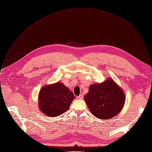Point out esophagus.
Here are the masks:
<instances>
[{
	"mask_svg": "<svg viewBox=\"0 0 152 152\" xmlns=\"http://www.w3.org/2000/svg\"><path fill=\"white\" fill-rule=\"evenodd\" d=\"M77 98H78V99H82L83 98V94H80V95L79 96H78V97H77Z\"/></svg>",
	"mask_w": 152,
	"mask_h": 152,
	"instance_id": "obj_1",
	"label": "esophagus"
}]
</instances>
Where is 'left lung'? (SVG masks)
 <instances>
[{
	"label": "left lung",
	"instance_id": "obj_1",
	"mask_svg": "<svg viewBox=\"0 0 152 152\" xmlns=\"http://www.w3.org/2000/svg\"><path fill=\"white\" fill-rule=\"evenodd\" d=\"M84 100L94 116L108 119L121 112L126 98L121 88L109 78L102 83L91 85Z\"/></svg>",
	"mask_w": 152,
	"mask_h": 152
}]
</instances>
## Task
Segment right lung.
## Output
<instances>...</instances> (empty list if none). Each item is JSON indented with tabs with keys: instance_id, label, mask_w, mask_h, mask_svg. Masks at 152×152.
<instances>
[{
	"instance_id": "add662e5",
	"label": "right lung",
	"mask_w": 152,
	"mask_h": 152,
	"mask_svg": "<svg viewBox=\"0 0 152 152\" xmlns=\"http://www.w3.org/2000/svg\"><path fill=\"white\" fill-rule=\"evenodd\" d=\"M75 96L63 83L45 86L38 96L39 107L45 116L57 117L69 109Z\"/></svg>"
}]
</instances>
